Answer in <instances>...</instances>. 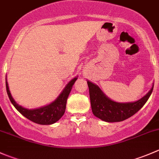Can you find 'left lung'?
<instances>
[{
	"label": "left lung",
	"mask_w": 159,
	"mask_h": 159,
	"mask_svg": "<svg viewBox=\"0 0 159 159\" xmlns=\"http://www.w3.org/2000/svg\"><path fill=\"white\" fill-rule=\"evenodd\" d=\"M90 101L93 114L108 122L122 121L137 113L150 97L153 87L140 100L132 103H118L111 101L103 94L96 84L88 81Z\"/></svg>",
	"instance_id": "obj_1"
}]
</instances>
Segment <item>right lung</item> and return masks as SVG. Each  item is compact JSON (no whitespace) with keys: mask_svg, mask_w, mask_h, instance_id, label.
I'll list each match as a JSON object with an SVG mask.
<instances>
[{"mask_svg":"<svg viewBox=\"0 0 159 159\" xmlns=\"http://www.w3.org/2000/svg\"><path fill=\"white\" fill-rule=\"evenodd\" d=\"M77 78H75L67 84L65 89L63 90L61 94L57 97L54 102L51 103L47 106L42 107L41 108L33 110H28L23 107L20 106L15 102L11 96L10 91L8 89L7 79H6V89H7V93L8 95L9 99L13 104L15 108L22 115L29 119L33 122L37 123L39 125H51L55 123L58 121L63 115L65 114V108H66L67 99L69 95L70 91H71L72 86L75 84Z\"/></svg>","mask_w":159,"mask_h":159,"instance_id":"add662e5","label":"right lung"}]
</instances>
